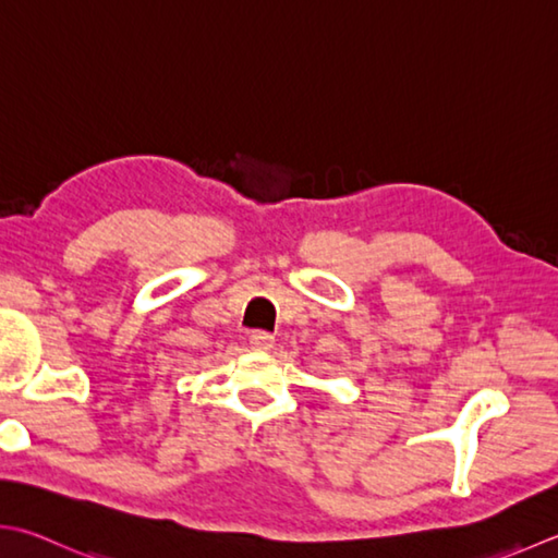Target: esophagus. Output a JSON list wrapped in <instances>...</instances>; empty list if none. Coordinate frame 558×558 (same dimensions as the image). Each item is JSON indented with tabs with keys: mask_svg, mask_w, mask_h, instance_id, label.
<instances>
[{
	"mask_svg": "<svg viewBox=\"0 0 558 558\" xmlns=\"http://www.w3.org/2000/svg\"><path fill=\"white\" fill-rule=\"evenodd\" d=\"M272 341H276V338H272L268 331H254V333L248 336V345L254 348V351H260V353L270 351Z\"/></svg>",
	"mask_w": 558,
	"mask_h": 558,
	"instance_id": "obj_1",
	"label": "esophagus"
}]
</instances>
